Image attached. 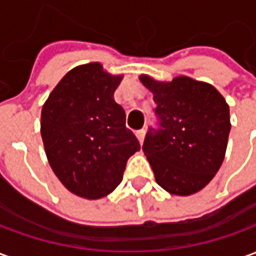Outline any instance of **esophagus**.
Wrapping results in <instances>:
<instances>
[{
	"instance_id": "1",
	"label": "esophagus",
	"mask_w": 256,
	"mask_h": 256,
	"mask_svg": "<svg viewBox=\"0 0 256 256\" xmlns=\"http://www.w3.org/2000/svg\"><path fill=\"white\" fill-rule=\"evenodd\" d=\"M136 136H137V138H138L140 144H142V142H144V138H145V130H144V128L138 130V132L136 133Z\"/></svg>"
}]
</instances>
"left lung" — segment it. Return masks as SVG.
Wrapping results in <instances>:
<instances>
[{
	"mask_svg": "<svg viewBox=\"0 0 256 256\" xmlns=\"http://www.w3.org/2000/svg\"><path fill=\"white\" fill-rule=\"evenodd\" d=\"M140 80L152 92L159 128L145 136L144 150L156 182L172 194L189 196L214 178L225 158L230 132L229 106L212 84L177 76Z\"/></svg>",
	"mask_w": 256,
	"mask_h": 256,
	"instance_id": "8db88e82",
	"label": "left lung"
}]
</instances>
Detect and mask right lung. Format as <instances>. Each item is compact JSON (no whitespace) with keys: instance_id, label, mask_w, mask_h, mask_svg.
<instances>
[{"instance_id":"add662e5","label":"right lung","mask_w":256,"mask_h":256,"mask_svg":"<svg viewBox=\"0 0 256 256\" xmlns=\"http://www.w3.org/2000/svg\"><path fill=\"white\" fill-rule=\"evenodd\" d=\"M123 75L100 63L72 68L42 106L41 136L48 162L64 186L80 198H104L123 178L140 142L114 100Z\"/></svg>"}]
</instances>
